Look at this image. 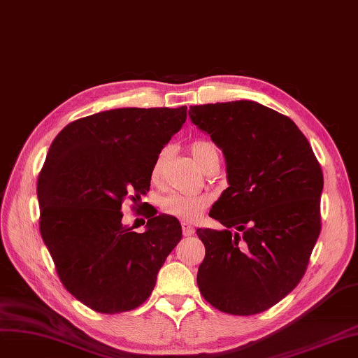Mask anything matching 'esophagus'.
I'll return each mask as SVG.
<instances>
[{"mask_svg":"<svg viewBox=\"0 0 358 358\" xmlns=\"http://www.w3.org/2000/svg\"><path fill=\"white\" fill-rule=\"evenodd\" d=\"M182 234H184V236H192L193 234H194V229H193V226H190V224H187V223H182Z\"/></svg>","mask_w":358,"mask_h":358,"instance_id":"esophagus-1","label":"esophagus"}]
</instances>
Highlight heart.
Segmentation results:
<instances>
[{
    "label": "heart",
    "instance_id": "heart-1",
    "mask_svg": "<svg viewBox=\"0 0 358 358\" xmlns=\"http://www.w3.org/2000/svg\"><path fill=\"white\" fill-rule=\"evenodd\" d=\"M190 152L202 169L208 166L213 160L218 159V150L215 144L211 141H205V140L194 141L190 145ZM166 156H168V150H162V152L156 156L155 162L152 165L153 182H159L162 180ZM208 205H210V198L205 194L171 193L166 196V198H164L162 210L165 211V214L176 217L181 222L192 223L194 220H198V218L202 215V213L208 208Z\"/></svg>",
    "mask_w": 358,
    "mask_h": 358
}]
</instances>
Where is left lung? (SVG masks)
<instances>
[{
  "instance_id": "8db88e82",
  "label": "left lung",
  "mask_w": 358,
  "mask_h": 358,
  "mask_svg": "<svg viewBox=\"0 0 358 358\" xmlns=\"http://www.w3.org/2000/svg\"><path fill=\"white\" fill-rule=\"evenodd\" d=\"M189 117L222 148L229 182L210 211L226 229L196 230L201 294L226 314L263 313L305 275L321 230V166L296 123L259 102L194 106Z\"/></svg>"
}]
</instances>
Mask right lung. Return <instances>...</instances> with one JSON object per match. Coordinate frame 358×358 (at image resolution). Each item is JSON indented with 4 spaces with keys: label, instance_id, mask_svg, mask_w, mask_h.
<instances>
[{
    "label": "right lung",
    "instance_id": "1",
    "mask_svg": "<svg viewBox=\"0 0 358 358\" xmlns=\"http://www.w3.org/2000/svg\"><path fill=\"white\" fill-rule=\"evenodd\" d=\"M187 119V107L116 108L57 134L40 171V232L64 287L101 314L143 305L182 232L176 217L148 214L136 234L126 198L150 189L152 165Z\"/></svg>",
    "mask_w": 358,
    "mask_h": 358
}]
</instances>
